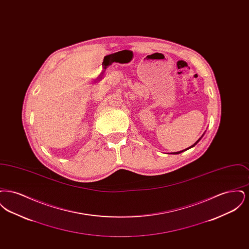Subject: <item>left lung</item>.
Masks as SVG:
<instances>
[{"label": "left lung", "instance_id": "8db88e82", "mask_svg": "<svg viewBox=\"0 0 249 249\" xmlns=\"http://www.w3.org/2000/svg\"><path fill=\"white\" fill-rule=\"evenodd\" d=\"M202 136H203V134H202ZM202 136H201V137H202ZM201 138H200V139H199V140H198V141H197V142H195V143H193V144H192L191 146H190V147H188V148H186V149H184V150H182V151H178V152H174V153H172V154H179V153H181V152H184V151H186V150L190 149V148H191V147H193L194 145H196V143H197V142H199V141L201 140Z\"/></svg>", "mask_w": 249, "mask_h": 249}]
</instances>
